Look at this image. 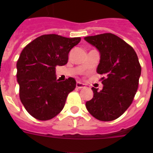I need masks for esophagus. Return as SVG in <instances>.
Returning a JSON list of instances; mask_svg holds the SVG:
<instances>
[{"label":"esophagus","mask_w":153,"mask_h":153,"mask_svg":"<svg viewBox=\"0 0 153 153\" xmlns=\"http://www.w3.org/2000/svg\"><path fill=\"white\" fill-rule=\"evenodd\" d=\"M76 87L79 89H82V88H84L85 87V85H84L82 82H76Z\"/></svg>","instance_id":"obj_1"}]
</instances>
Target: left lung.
I'll use <instances>...</instances> for the list:
<instances>
[{
  "label": "left lung",
  "instance_id": "obj_1",
  "mask_svg": "<svg viewBox=\"0 0 153 153\" xmlns=\"http://www.w3.org/2000/svg\"><path fill=\"white\" fill-rule=\"evenodd\" d=\"M84 39L98 49L97 68L103 88L92 87L94 97L86 102L90 114L99 121L118 118L132 104L139 84L141 67L134 49L112 33L86 36Z\"/></svg>",
  "mask_w": 153,
  "mask_h": 153
}]
</instances>
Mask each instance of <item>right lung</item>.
Masks as SVG:
<instances>
[{"instance_id": "1", "label": "right lung", "mask_w": 153, "mask_h": 153, "mask_svg": "<svg viewBox=\"0 0 153 153\" xmlns=\"http://www.w3.org/2000/svg\"><path fill=\"white\" fill-rule=\"evenodd\" d=\"M81 40L59 35H43L27 44L16 63L20 98L27 113L39 121L55 117L62 111L76 81L69 78L59 81L55 67L68 61L70 51Z\"/></svg>"}]
</instances>
